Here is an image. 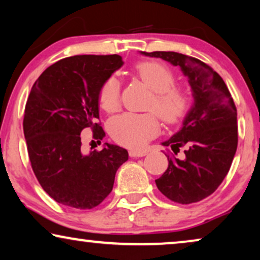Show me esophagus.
<instances>
[{
    "label": "esophagus",
    "instance_id": "obj_1",
    "mask_svg": "<svg viewBox=\"0 0 260 260\" xmlns=\"http://www.w3.org/2000/svg\"><path fill=\"white\" fill-rule=\"evenodd\" d=\"M130 157H143V156L147 155V151L142 150H130L129 151Z\"/></svg>",
    "mask_w": 260,
    "mask_h": 260
}]
</instances>
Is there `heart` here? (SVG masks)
I'll list each match as a JSON object with an SVG mask.
<instances>
[{
  "label": "heart",
  "instance_id": "b5f03b06",
  "mask_svg": "<svg viewBox=\"0 0 260 260\" xmlns=\"http://www.w3.org/2000/svg\"><path fill=\"white\" fill-rule=\"evenodd\" d=\"M135 71L154 91L148 109L157 112L167 124H174L182 118L189 108V97L182 88L174 86L173 71L159 61H142L137 63ZM98 98L106 111L113 112L119 108L120 83L115 76L109 77L102 84ZM109 133L118 144L140 149L159 133V122L154 112H124L110 120Z\"/></svg>",
  "mask_w": 260,
  "mask_h": 260
}]
</instances>
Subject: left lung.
I'll return each mask as SVG.
<instances>
[{"label": "left lung", "mask_w": 260, "mask_h": 260, "mask_svg": "<svg viewBox=\"0 0 260 260\" xmlns=\"http://www.w3.org/2000/svg\"><path fill=\"white\" fill-rule=\"evenodd\" d=\"M180 66L188 77L194 104L182 126L163 145L168 168L155 180L158 190L177 204L189 205L214 193L225 179L238 147L237 108L222 78L201 60L176 52H142ZM183 150L182 158H176Z\"/></svg>", "instance_id": "1"}]
</instances>
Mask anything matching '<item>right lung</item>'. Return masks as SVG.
<instances>
[{"label": "right lung", "mask_w": 260, "mask_h": 260, "mask_svg": "<svg viewBox=\"0 0 260 260\" xmlns=\"http://www.w3.org/2000/svg\"><path fill=\"white\" fill-rule=\"evenodd\" d=\"M123 65L122 56L74 55L47 67L28 95L23 133L39 183L59 204L78 209L97 207L111 193L117 169L127 161L125 149L106 143L84 154L81 131L98 123L102 84Z\"/></svg>", "instance_id": "right-lung-1"}]
</instances>
